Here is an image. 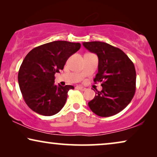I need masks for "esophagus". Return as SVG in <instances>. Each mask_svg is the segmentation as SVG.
<instances>
[{"label":"esophagus","instance_id":"esophagus-1","mask_svg":"<svg viewBox=\"0 0 157 157\" xmlns=\"http://www.w3.org/2000/svg\"><path fill=\"white\" fill-rule=\"evenodd\" d=\"M77 89H78V90H81V91H85L86 89V88L85 87H83V86H77L76 87Z\"/></svg>","mask_w":157,"mask_h":157}]
</instances>
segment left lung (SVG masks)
I'll list each match as a JSON object with an SVG mask.
<instances>
[{
  "mask_svg": "<svg viewBox=\"0 0 157 157\" xmlns=\"http://www.w3.org/2000/svg\"><path fill=\"white\" fill-rule=\"evenodd\" d=\"M98 58V73L94 82H102V90L96 92L89 102L96 115L109 117L121 111L131 102L136 91V70L133 62L121 49L101 41L83 43Z\"/></svg>",
  "mask_w": 157,
  "mask_h": 157,
  "instance_id": "obj_1",
  "label": "left lung"
}]
</instances>
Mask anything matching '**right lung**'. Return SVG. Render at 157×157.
<instances>
[{"instance_id": "right-lung-1", "label": "right lung", "mask_w": 157, "mask_h": 157, "mask_svg": "<svg viewBox=\"0 0 157 157\" xmlns=\"http://www.w3.org/2000/svg\"><path fill=\"white\" fill-rule=\"evenodd\" d=\"M81 48L79 43L56 40L36 47L26 55L18 75L19 87L31 110L44 116L59 113L73 86L54 84L56 73Z\"/></svg>"}]
</instances>
